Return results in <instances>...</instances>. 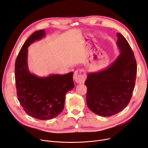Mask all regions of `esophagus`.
<instances>
[{
  "label": "esophagus",
  "mask_w": 148,
  "mask_h": 148,
  "mask_svg": "<svg viewBox=\"0 0 148 148\" xmlns=\"http://www.w3.org/2000/svg\"><path fill=\"white\" fill-rule=\"evenodd\" d=\"M86 79V71L84 69H79L74 73L73 79L76 83H84Z\"/></svg>",
  "instance_id": "obj_1"
}]
</instances>
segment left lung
Wrapping results in <instances>:
<instances>
[{
	"label": "left lung",
	"instance_id": "8db88e82",
	"mask_svg": "<svg viewBox=\"0 0 148 148\" xmlns=\"http://www.w3.org/2000/svg\"><path fill=\"white\" fill-rule=\"evenodd\" d=\"M120 53L107 68L87 74V104L95 114L110 116L129 104L135 86L137 62L127 40L117 33Z\"/></svg>",
	"mask_w": 148,
	"mask_h": 148
}]
</instances>
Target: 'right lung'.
I'll return each instance as SVG.
<instances>
[{
  "label": "right lung",
  "mask_w": 148,
  "mask_h": 148,
  "mask_svg": "<svg viewBox=\"0 0 148 148\" xmlns=\"http://www.w3.org/2000/svg\"><path fill=\"white\" fill-rule=\"evenodd\" d=\"M46 36L44 29L36 31L23 44L15 62L17 98L26 113L39 120H50L63 110L67 92L74 88L73 73L39 76L29 72L28 47Z\"/></svg>",
  "instance_id": "1"
}]
</instances>
